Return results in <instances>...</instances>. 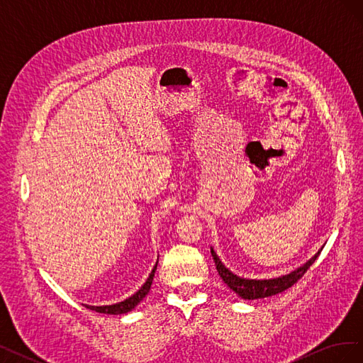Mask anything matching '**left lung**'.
Wrapping results in <instances>:
<instances>
[{"mask_svg":"<svg viewBox=\"0 0 363 363\" xmlns=\"http://www.w3.org/2000/svg\"><path fill=\"white\" fill-rule=\"evenodd\" d=\"M211 252H212V256H213V260H215V265H216L219 277L224 280V283L227 284L230 289L235 291L239 296H242V298H245V300L265 298V296L276 295V294H280L283 291L289 289L291 286H294V284L304 276V274L307 272V269L311 268L312 263L318 259V256H320V252H318V255H315V257H312L309 262L306 263V265H303L301 268H298L296 271L288 274V276H283V277H279V279H272V280H245V279H240V277L235 276L232 271H228L223 265L221 260L218 259L213 248L211 250Z\"/></svg>","mask_w":363,"mask_h":363,"instance_id":"1","label":"left lung"}]
</instances>
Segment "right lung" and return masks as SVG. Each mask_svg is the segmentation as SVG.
Returning <instances> with one entry per match:
<instances>
[{
  "instance_id": "right-lung-1",
  "label": "right lung",
  "mask_w": 363,
  "mask_h": 363,
  "mask_svg": "<svg viewBox=\"0 0 363 363\" xmlns=\"http://www.w3.org/2000/svg\"><path fill=\"white\" fill-rule=\"evenodd\" d=\"M156 268L157 265L155 267V269L151 271L148 280L145 281L144 286H142L133 296H130V298L121 301L118 304H112V306H86L89 307L91 311H95V312H100V313H108V315H119V313H127L130 312L131 309H135V307L144 300V296L150 292L151 289V283H152V277H155V272H156Z\"/></svg>"
}]
</instances>
